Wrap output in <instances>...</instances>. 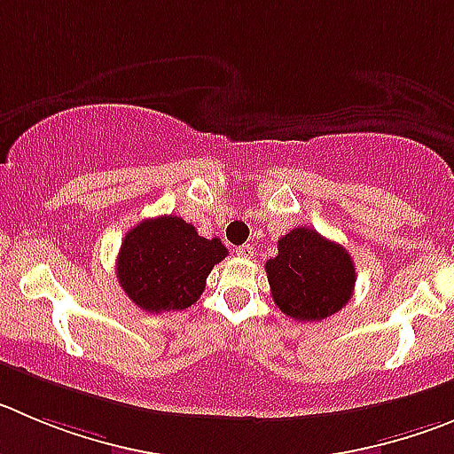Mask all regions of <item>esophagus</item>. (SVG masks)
<instances>
[{"label":"esophagus","instance_id":"obj_1","mask_svg":"<svg viewBox=\"0 0 454 454\" xmlns=\"http://www.w3.org/2000/svg\"><path fill=\"white\" fill-rule=\"evenodd\" d=\"M237 255L244 257V260H253L255 257V247L253 244H244V247L237 248Z\"/></svg>","mask_w":454,"mask_h":454}]
</instances>
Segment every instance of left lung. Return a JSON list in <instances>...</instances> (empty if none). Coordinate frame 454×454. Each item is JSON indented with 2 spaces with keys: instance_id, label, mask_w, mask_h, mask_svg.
<instances>
[{
  "instance_id": "left-lung-1",
  "label": "left lung",
  "mask_w": 454,
  "mask_h": 454,
  "mask_svg": "<svg viewBox=\"0 0 454 454\" xmlns=\"http://www.w3.org/2000/svg\"><path fill=\"white\" fill-rule=\"evenodd\" d=\"M273 302L300 323L325 320L351 300L356 269L351 255L313 228L279 237L278 255L266 262Z\"/></svg>"
}]
</instances>
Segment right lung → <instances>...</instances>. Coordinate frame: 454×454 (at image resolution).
Here are the masks:
<instances>
[{
    "mask_svg": "<svg viewBox=\"0 0 454 454\" xmlns=\"http://www.w3.org/2000/svg\"><path fill=\"white\" fill-rule=\"evenodd\" d=\"M228 255L217 237L206 239L176 215L145 219L122 239L116 275L127 298L150 313L192 307L206 278Z\"/></svg>",
    "mask_w": 454,
    "mask_h": 454,
    "instance_id": "add662e5",
    "label": "right lung"
}]
</instances>
